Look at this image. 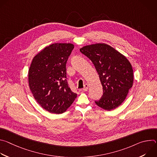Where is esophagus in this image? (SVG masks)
<instances>
[{
    "label": "esophagus",
    "mask_w": 157,
    "mask_h": 157,
    "mask_svg": "<svg viewBox=\"0 0 157 157\" xmlns=\"http://www.w3.org/2000/svg\"><path fill=\"white\" fill-rule=\"evenodd\" d=\"M87 89H88V84H85L84 85V87H83V89H82V90H83L84 91H87Z\"/></svg>",
    "instance_id": "obj_1"
}]
</instances>
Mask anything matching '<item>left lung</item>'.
Returning a JSON list of instances; mask_svg holds the SVG:
<instances>
[{
    "label": "left lung",
    "mask_w": 157,
    "mask_h": 157,
    "mask_svg": "<svg viewBox=\"0 0 157 157\" xmlns=\"http://www.w3.org/2000/svg\"><path fill=\"white\" fill-rule=\"evenodd\" d=\"M79 50L94 64L102 86L103 94L96 104L106 110L119 107L133 85L130 63L125 56L105 43L87 45Z\"/></svg>",
    "instance_id": "left-lung-1"
}]
</instances>
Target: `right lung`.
<instances>
[{
	"mask_svg": "<svg viewBox=\"0 0 157 157\" xmlns=\"http://www.w3.org/2000/svg\"><path fill=\"white\" fill-rule=\"evenodd\" d=\"M74 44L54 43L33 58L29 70V83L37 102L53 114H61L77 97L68 86L66 62Z\"/></svg>",
	"mask_w": 157,
	"mask_h": 157,
	"instance_id": "obj_1",
	"label": "right lung"
}]
</instances>
